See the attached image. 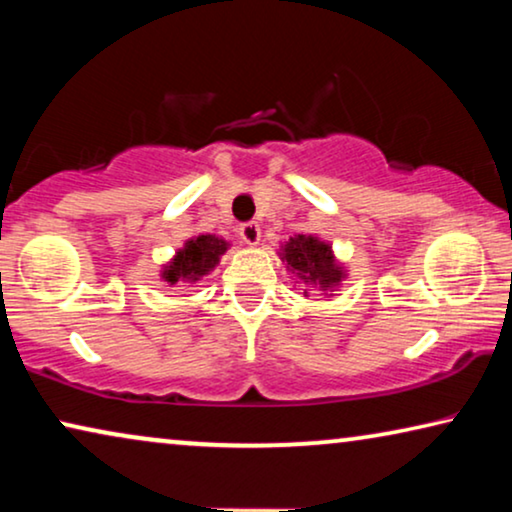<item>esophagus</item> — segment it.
Instances as JSON below:
<instances>
[{"instance_id": "34e87169", "label": "esophagus", "mask_w": 512, "mask_h": 512, "mask_svg": "<svg viewBox=\"0 0 512 512\" xmlns=\"http://www.w3.org/2000/svg\"><path fill=\"white\" fill-rule=\"evenodd\" d=\"M240 237L244 244H258L261 240V226L256 221H247L240 226Z\"/></svg>"}]
</instances>
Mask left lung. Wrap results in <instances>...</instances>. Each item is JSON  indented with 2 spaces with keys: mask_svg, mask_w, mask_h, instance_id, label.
<instances>
[{
  "mask_svg": "<svg viewBox=\"0 0 512 512\" xmlns=\"http://www.w3.org/2000/svg\"><path fill=\"white\" fill-rule=\"evenodd\" d=\"M282 261H286L291 270H296L305 282L328 289L342 279V270L335 265L331 247L326 242H319L317 237H291L282 249Z\"/></svg>",
  "mask_w": 512,
  "mask_h": 512,
  "instance_id": "8db88e82",
  "label": "left lung"
}]
</instances>
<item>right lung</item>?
<instances>
[{
    "label": "right lung",
    "instance_id": "add662e5",
    "mask_svg": "<svg viewBox=\"0 0 512 512\" xmlns=\"http://www.w3.org/2000/svg\"><path fill=\"white\" fill-rule=\"evenodd\" d=\"M226 249L228 242L219 240L216 235H198L195 240H188L184 249L177 251L174 261L163 270V279L167 284L195 282L219 263V256Z\"/></svg>",
    "mask_w": 512,
    "mask_h": 512
}]
</instances>
